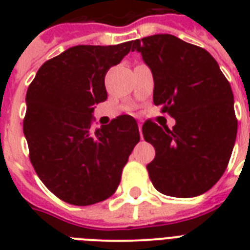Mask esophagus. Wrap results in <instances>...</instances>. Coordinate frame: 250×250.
I'll return each instance as SVG.
<instances>
[{
	"mask_svg": "<svg viewBox=\"0 0 250 250\" xmlns=\"http://www.w3.org/2000/svg\"><path fill=\"white\" fill-rule=\"evenodd\" d=\"M137 125H139V131H140V133H141V129H143V123H141V122H139V123H137ZM141 137H143V135H141Z\"/></svg>",
	"mask_w": 250,
	"mask_h": 250,
	"instance_id": "1",
	"label": "esophagus"
}]
</instances>
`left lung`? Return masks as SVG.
Instances as JSON below:
<instances>
[{
    "instance_id": "left-lung-1",
    "label": "left lung",
    "mask_w": 250,
    "mask_h": 250,
    "mask_svg": "<svg viewBox=\"0 0 250 250\" xmlns=\"http://www.w3.org/2000/svg\"><path fill=\"white\" fill-rule=\"evenodd\" d=\"M154 79L153 101L175 119L172 129L148 121L143 135L156 149L146 166L153 186L172 197L205 193L229 165L237 133L233 93L209 52L172 35L133 41Z\"/></svg>"
}]
</instances>
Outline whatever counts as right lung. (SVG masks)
I'll return each instance as SVG.
<instances>
[{
	"label": "right lung",
	"instance_id": "1",
	"mask_svg": "<svg viewBox=\"0 0 250 250\" xmlns=\"http://www.w3.org/2000/svg\"><path fill=\"white\" fill-rule=\"evenodd\" d=\"M131 49L132 41L76 45L46 61L28 86L23 131L29 160L46 188L71 205H93L113 196L140 141L129 115L90 128L93 105L107 98L106 72Z\"/></svg>",
	"mask_w": 250,
	"mask_h": 250
}]
</instances>
